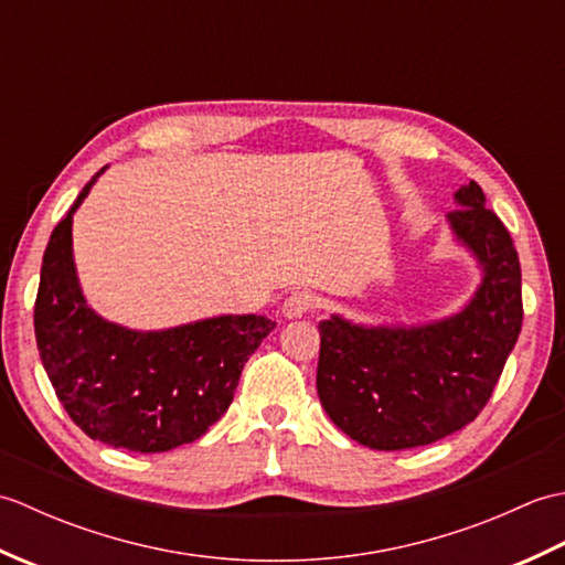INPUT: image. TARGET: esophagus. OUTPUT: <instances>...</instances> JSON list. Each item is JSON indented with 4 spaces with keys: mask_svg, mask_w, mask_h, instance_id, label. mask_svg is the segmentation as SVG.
<instances>
[{
    "mask_svg": "<svg viewBox=\"0 0 565 565\" xmlns=\"http://www.w3.org/2000/svg\"><path fill=\"white\" fill-rule=\"evenodd\" d=\"M313 308H316L313 296H310L308 291H294L291 296H286V301L281 306V313H284V318L294 320V318H303Z\"/></svg>",
    "mask_w": 565,
    "mask_h": 565,
    "instance_id": "1",
    "label": "esophagus"
}]
</instances>
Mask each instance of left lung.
Listing matches in <instances>:
<instances>
[{
    "instance_id": "left-lung-1",
    "label": "left lung",
    "mask_w": 565,
    "mask_h": 565,
    "mask_svg": "<svg viewBox=\"0 0 565 565\" xmlns=\"http://www.w3.org/2000/svg\"><path fill=\"white\" fill-rule=\"evenodd\" d=\"M456 237L483 267L461 313L419 328L322 320L318 395L344 435L381 451L425 447L473 423L522 330V271L508 227L476 182L454 194Z\"/></svg>"
}]
</instances>
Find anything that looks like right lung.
Wrapping results in <instances>:
<instances>
[{
  "instance_id": "right-lung-1",
  "label": "right lung",
  "mask_w": 565,
  "mask_h": 565,
  "mask_svg": "<svg viewBox=\"0 0 565 565\" xmlns=\"http://www.w3.org/2000/svg\"><path fill=\"white\" fill-rule=\"evenodd\" d=\"M102 172L47 239L33 308L35 342L57 401L84 435L116 449L170 451L223 417L245 362L276 322L221 316L138 332L94 313L72 259V213Z\"/></svg>"
}]
</instances>
